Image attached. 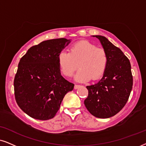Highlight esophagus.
<instances>
[{"label":"esophagus","instance_id":"esophagus-1","mask_svg":"<svg viewBox=\"0 0 146 146\" xmlns=\"http://www.w3.org/2000/svg\"><path fill=\"white\" fill-rule=\"evenodd\" d=\"M79 86H79V85L75 84V86H74V88H75V89H77V88H78Z\"/></svg>","mask_w":146,"mask_h":146}]
</instances>
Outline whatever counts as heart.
<instances>
[{
  "mask_svg": "<svg viewBox=\"0 0 146 146\" xmlns=\"http://www.w3.org/2000/svg\"><path fill=\"white\" fill-rule=\"evenodd\" d=\"M57 58L64 76H72L77 67L79 68L75 75V79L78 82H88L90 79L95 81L101 78L108 64L106 50L86 40L71 46L69 53L60 52Z\"/></svg>",
  "mask_w": 146,
  "mask_h": 146,
  "instance_id": "b5f03b06",
  "label": "heart"
}]
</instances>
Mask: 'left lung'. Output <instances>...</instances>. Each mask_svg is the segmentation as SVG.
Listing matches in <instances>:
<instances>
[{
    "label": "left lung",
    "instance_id": "8db88e82",
    "mask_svg": "<svg viewBox=\"0 0 146 146\" xmlns=\"http://www.w3.org/2000/svg\"><path fill=\"white\" fill-rule=\"evenodd\" d=\"M99 39L108 55V64L98 83L86 86L88 96L84 104L92 115L106 119L115 115L126 104L133 87V76L128 58L121 50L102 36Z\"/></svg>",
    "mask_w": 146,
    "mask_h": 146
}]
</instances>
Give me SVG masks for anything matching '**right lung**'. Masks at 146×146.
<instances>
[{"label": "right lung", "instance_id": "obj_1", "mask_svg": "<svg viewBox=\"0 0 146 146\" xmlns=\"http://www.w3.org/2000/svg\"><path fill=\"white\" fill-rule=\"evenodd\" d=\"M71 40L58 38L33 46L18 64L14 79L15 98L23 111L34 119H52L74 84L60 75L58 55Z\"/></svg>", "mask_w": 146, "mask_h": 146}]
</instances>
